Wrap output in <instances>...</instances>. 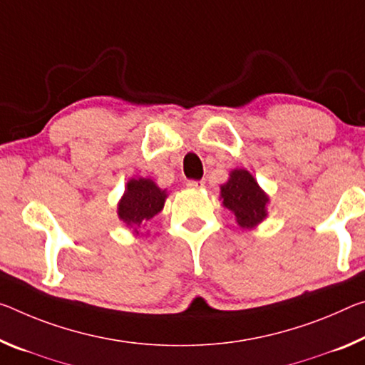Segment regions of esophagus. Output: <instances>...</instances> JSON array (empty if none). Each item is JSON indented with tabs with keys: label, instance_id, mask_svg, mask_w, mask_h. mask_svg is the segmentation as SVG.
Wrapping results in <instances>:
<instances>
[{
	"label": "esophagus",
	"instance_id": "34e87169",
	"mask_svg": "<svg viewBox=\"0 0 365 365\" xmlns=\"http://www.w3.org/2000/svg\"><path fill=\"white\" fill-rule=\"evenodd\" d=\"M187 187L188 188H203L205 187V182L203 180H188L187 182Z\"/></svg>",
	"mask_w": 365,
	"mask_h": 365
}]
</instances>
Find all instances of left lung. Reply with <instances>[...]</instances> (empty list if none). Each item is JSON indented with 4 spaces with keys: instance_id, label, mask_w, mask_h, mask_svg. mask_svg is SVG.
<instances>
[{
    "instance_id": "8db88e82",
    "label": "left lung",
    "mask_w": 365,
    "mask_h": 365,
    "mask_svg": "<svg viewBox=\"0 0 365 365\" xmlns=\"http://www.w3.org/2000/svg\"><path fill=\"white\" fill-rule=\"evenodd\" d=\"M221 198L222 205L235 214L240 227L250 229L266 217L268 196L247 170H232L227 183L221 187Z\"/></svg>"
}]
</instances>
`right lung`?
Returning <instances> with one entry per match:
<instances>
[{
    "mask_svg": "<svg viewBox=\"0 0 365 365\" xmlns=\"http://www.w3.org/2000/svg\"><path fill=\"white\" fill-rule=\"evenodd\" d=\"M165 196V190H160L149 178H133L126 185V192L118 205V216L138 232V229L160 212Z\"/></svg>",
    "mask_w": 365,
    "mask_h": 365,
    "instance_id": "add662e5",
    "label": "right lung"
}]
</instances>
